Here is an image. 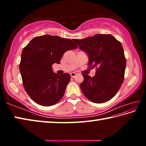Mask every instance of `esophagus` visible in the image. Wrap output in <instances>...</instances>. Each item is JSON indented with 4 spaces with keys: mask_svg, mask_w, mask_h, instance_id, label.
I'll return each instance as SVG.
<instances>
[{
    "mask_svg": "<svg viewBox=\"0 0 146 146\" xmlns=\"http://www.w3.org/2000/svg\"><path fill=\"white\" fill-rule=\"evenodd\" d=\"M70 75H71V78H74V77H75V76H76V73H71Z\"/></svg>",
    "mask_w": 146,
    "mask_h": 146,
    "instance_id": "34e87169",
    "label": "esophagus"
}]
</instances>
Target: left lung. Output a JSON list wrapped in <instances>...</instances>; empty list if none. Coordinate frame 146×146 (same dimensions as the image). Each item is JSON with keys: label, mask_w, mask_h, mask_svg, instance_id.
<instances>
[{"label": "left lung", "mask_w": 146, "mask_h": 146, "mask_svg": "<svg viewBox=\"0 0 146 146\" xmlns=\"http://www.w3.org/2000/svg\"><path fill=\"white\" fill-rule=\"evenodd\" d=\"M73 40L88 54L90 68L98 67L93 77L82 74L84 79L80 86L83 94L97 104L111 99L124 78L126 59L122 44L110 34H97Z\"/></svg>", "instance_id": "obj_1"}]
</instances>
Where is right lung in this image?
Returning <instances> with one entry per match:
<instances>
[{"label": "right lung", "instance_id": "add662e5", "mask_svg": "<svg viewBox=\"0 0 146 146\" xmlns=\"http://www.w3.org/2000/svg\"><path fill=\"white\" fill-rule=\"evenodd\" d=\"M76 48L71 39L45 35L33 38L23 49L20 72L24 88L35 102L50 106L62 98L71 76L53 73L51 66L60 64L66 51Z\"/></svg>", "mask_w": 146, "mask_h": 146}]
</instances>
